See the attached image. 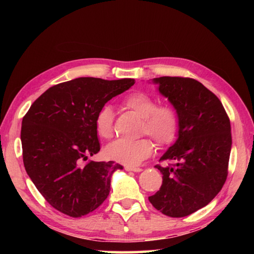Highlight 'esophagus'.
Listing matches in <instances>:
<instances>
[{"instance_id": "esophagus-1", "label": "esophagus", "mask_w": 254, "mask_h": 254, "mask_svg": "<svg viewBox=\"0 0 254 254\" xmlns=\"http://www.w3.org/2000/svg\"><path fill=\"white\" fill-rule=\"evenodd\" d=\"M126 170L127 171H134V173H140L141 170V168H137V167H130V166H127L126 167Z\"/></svg>"}]
</instances>
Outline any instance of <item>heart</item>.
Here are the masks:
<instances>
[{
    "instance_id": "1",
    "label": "heart",
    "mask_w": 254,
    "mask_h": 254,
    "mask_svg": "<svg viewBox=\"0 0 254 254\" xmlns=\"http://www.w3.org/2000/svg\"><path fill=\"white\" fill-rule=\"evenodd\" d=\"M126 109L134 112L143 119L142 133L152 137L159 145L173 143L179 128L178 114L173 106L157 105V101L149 94L132 93L123 101ZM97 134L103 139H111L114 133V112L110 105H104L95 118ZM153 145L148 137L135 141L118 140L109 144L105 156L110 160L127 166H135L149 157Z\"/></svg>"
}]
</instances>
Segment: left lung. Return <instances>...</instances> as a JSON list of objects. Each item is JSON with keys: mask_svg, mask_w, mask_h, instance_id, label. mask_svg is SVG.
<instances>
[{"mask_svg": "<svg viewBox=\"0 0 254 254\" xmlns=\"http://www.w3.org/2000/svg\"><path fill=\"white\" fill-rule=\"evenodd\" d=\"M178 114L177 140L157 165L162 185L149 200L170 217H184L213 200L227 177L232 134L230 119L217 96L192 78H153Z\"/></svg>", "mask_w": 254, "mask_h": 254, "instance_id": "1", "label": "left lung"}]
</instances>
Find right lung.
Here are the masks:
<instances>
[{"instance_id": "obj_1", "label": "right lung", "mask_w": 254, "mask_h": 254, "mask_svg": "<svg viewBox=\"0 0 254 254\" xmlns=\"http://www.w3.org/2000/svg\"><path fill=\"white\" fill-rule=\"evenodd\" d=\"M134 83L132 78L79 77L47 89L24 115L21 142L25 171L59 212L80 217L109 196L112 175L123 167L113 161H83L101 149L97 112Z\"/></svg>"}]
</instances>
